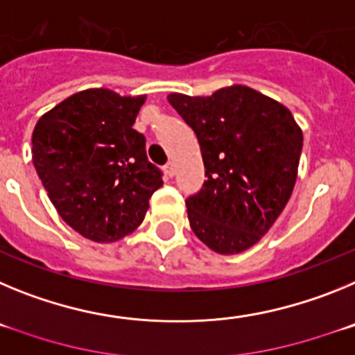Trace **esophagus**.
Listing matches in <instances>:
<instances>
[{
  "label": "esophagus",
  "mask_w": 355,
  "mask_h": 355,
  "mask_svg": "<svg viewBox=\"0 0 355 355\" xmlns=\"http://www.w3.org/2000/svg\"><path fill=\"white\" fill-rule=\"evenodd\" d=\"M165 174L168 175V178H172V175L175 174V165L174 163H167V165H165Z\"/></svg>",
  "instance_id": "1"
}]
</instances>
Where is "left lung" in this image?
I'll use <instances>...</instances> for the list:
<instances>
[{
  "mask_svg": "<svg viewBox=\"0 0 355 355\" xmlns=\"http://www.w3.org/2000/svg\"><path fill=\"white\" fill-rule=\"evenodd\" d=\"M197 135L206 175L187 199L190 227L218 254H240L268 233L293 192L302 130L290 110L247 85L211 96L168 94Z\"/></svg>",
  "mask_w": 355,
  "mask_h": 355,
  "instance_id": "1",
  "label": "left lung"
}]
</instances>
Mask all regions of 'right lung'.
<instances>
[{
	"instance_id": "right-lung-1",
	"label": "right lung",
	"mask_w": 355,
	"mask_h": 355,
	"mask_svg": "<svg viewBox=\"0 0 355 355\" xmlns=\"http://www.w3.org/2000/svg\"><path fill=\"white\" fill-rule=\"evenodd\" d=\"M147 96L110 89L72 94L37 121L33 165L58 215L83 238L112 243L133 233L163 184L133 130Z\"/></svg>"
}]
</instances>
